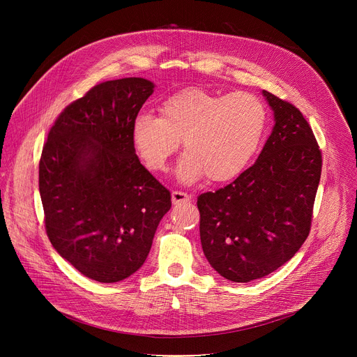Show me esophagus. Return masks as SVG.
Returning <instances> with one entry per match:
<instances>
[{
  "label": "esophagus",
  "instance_id": "1",
  "mask_svg": "<svg viewBox=\"0 0 357 357\" xmlns=\"http://www.w3.org/2000/svg\"><path fill=\"white\" fill-rule=\"evenodd\" d=\"M190 201H191L190 194L182 192V191H174L172 192V202L175 205H179V204H183V202H190Z\"/></svg>",
  "mask_w": 357,
  "mask_h": 357
}]
</instances>
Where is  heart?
I'll use <instances>...</instances> for the list:
<instances>
[{
	"mask_svg": "<svg viewBox=\"0 0 357 357\" xmlns=\"http://www.w3.org/2000/svg\"><path fill=\"white\" fill-rule=\"evenodd\" d=\"M160 119L139 114L131 139L152 172H165L178 150L185 155L178 178L192 183L207 175L213 182L236 178L248 166L266 126V108L255 93L238 91L218 96L204 88H186L167 97Z\"/></svg>",
	"mask_w": 357,
	"mask_h": 357,
	"instance_id": "1",
	"label": "heart"
}]
</instances>
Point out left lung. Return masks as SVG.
<instances>
[{
	"mask_svg": "<svg viewBox=\"0 0 357 357\" xmlns=\"http://www.w3.org/2000/svg\"><path fill=\"white\" fill-rule=\"evenodd\" d=\"M264 96L275 126L256 163L197 201L204 255L233 282L264 278L294 257L310 234L321 176V150L303 112Z\"/></svg>",
	"mask_w": 357,
	"mask_h": 357,
	"instance_id": "1",
	"label": "left lung"
}]
</instances>
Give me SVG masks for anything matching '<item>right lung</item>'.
I'll list each match as a JSON object with an SVG mask.
<instances>
[{"label":"right lung","instance_id":"obj_1","mask_svg":"<svg viewBox=\"0 0 357 357\" xmlns=\"http://www.w3.org/2000/svg\"><path fill=\"white\" fill-rule=\"evenodd\" d=\"M152 93L143 78L97 84L65 107L42 150L46 234L75 269L98 282H119L142 268L172 205L131 139Z\"/></svg>","mask_w":357,"mask_h":357}]
</instances>
